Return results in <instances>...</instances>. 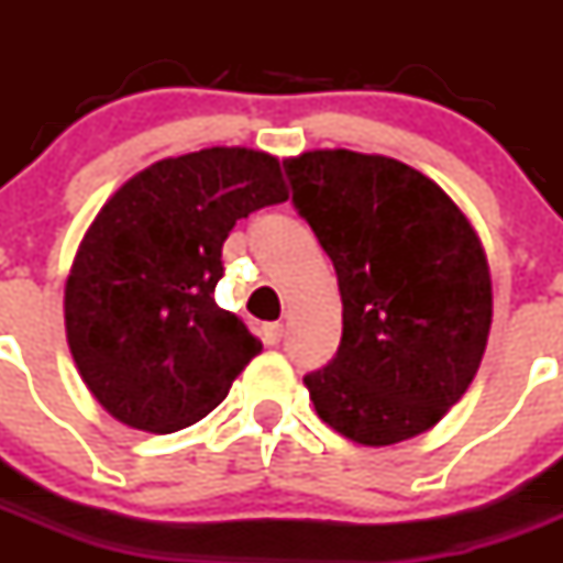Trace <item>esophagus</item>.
I'll return each mask as SVG.
<instances>
[{"label":"esophagus","instance_id":"obj_1","mask_svg":"<svg viewBox=\"0 0 563 563\" xmlns=\"http://www.w3.org/2000/svg\"><path fill=\"white\" fill-rule=\"evenodd\" d=\"M282 338H285V324H278V321H273V324H262V341H265L267 346H278Z\"/></svg>","mask_w":563,"mask_h":563}]
</instances>
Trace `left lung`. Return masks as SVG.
I'll return each instance as SVG.
<instances>
[{
    "label": "left lung",
    "mask_w": 563,
    "mask_h": 563,
    "mask_svg": "<svg viewBox=\"0 0 563 563\" xmlns=\"http://www.w3.org/2000/svg\"><path fill=\"white\" fill-rule=\"evenodd\" d=\"M285 172L343 301L335 357L305 375L318 417L361 445L429 431L485 355L494 298L479 236L434 180L391 157L324 148Z\"/></svg>",
    "instance_id": "1"
}]
</instances>
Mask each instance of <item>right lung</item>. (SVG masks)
Masks as SVG:
<instances>
[{"mask_svg": "<svg viewBox=\"0 0 563 563\" xmlns=\"http://www.w3.org/2000/svg\"><path fill=\"white\" fill-rule=\"evenodd\" d=\"M285 200L276 157L236 146L154 163L109 197L64 290L69 352L109 415L172 434L225 400L262 343L213 301L222 245Z\"/></svg>", "mask_w": 563, "mask_h": 563, "instance_id": "add662e5", "label": "right lung"}]
</instances>
